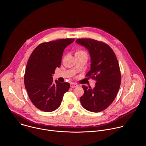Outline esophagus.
<instances>
[{
	"instance_id": "esophagus-1",
	"label": "esophagus",
	"mask_w": 146,
	"mask_h": 146,
	"mask_svg": "<svg viewBox=\"0 0 146 146\" xmlns=\"http://www.w3.org/2000/svg\"><path fill=\"white\" fill-rule=\"evenodd\" d=\"M78 85L76 84H75V83H71L70 84V87L71 88H76L77 86Z\"/></svg>"
}]
</instances>
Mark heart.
Returning <instances> with one entry per match:
<instances>
[{
    "label": "heart",
    "mask_w": 146,
    "mask_h": 146,
    "mask_svg": "<svg viewBox=\"0 0 146 146\" xmlns=\"http://www.w3.org/2000/svg\"><path fill=\"white\" fill-rule=\"evenodd\" d=\"M76 54H87L84 51V50H78L76 52Z\"/></svg>",
    "instance_id": "1"
}]
</instances>
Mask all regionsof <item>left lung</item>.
Instances as JSON below:
<instances>
[{"label": "left lung", "mask_w": 146, "mask_h": 146, "mask_svg": "<svg viewBox=\"0 0 146 146\" xmlns=\"http://www.w3.org/2000/svg\"><path fill=\"white\" fill-rule=\"evenodd\" d=\"M76 43L85 47L90 57V70L86 76L95 79L94 88L82 85L80 98L82 106L92 112L106 110L115 100L121 83V74L117 58L106 43L92 39H78Z\"/></svg>", "instance_id": "left-lung-1"}]
</instances>
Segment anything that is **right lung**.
<instances>
[{
	"mask_svg": "<svg viewBox=\"0 0 146 146\" xmlns=\"http://www.w3.org/2000/svg\"><path fill=\"white\" fill-rule=\"evenodd\" d=\"M74 39H61L39 44L27 62L24 82L29 98L39 110L46 112L57 110L65 93L70 88L68 82H53V74L60 68L65 48Z\"/></svg>",
	"mask_w": 146,
	"mask_h": 146,
	"instance_id": "1",
	"label": "right lung"
}]
</instances>
